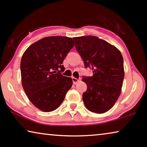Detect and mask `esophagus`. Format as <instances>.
<instances>
[{"label":"esophagus","instance_id":"esophagus-1","mask_svg":"<svg viewBox=\"0 0 147 147\" xmlns=\"http://www.w3.org/2000/svg\"><path fill=\"white\" fill-rule=\"evenodd\" d=\"M72 81H73L74 84H78V82H80V79H77V78L73 77L72 78Z\"/></svg>","mask_w":147,"mask_h":147}]
</instances>
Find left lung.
I'll return each mask as SVG.
<instances>
[{"instance_id":"1","label":"left lung","mask_w":147,"mask_h":147,"mask_svg":"<svg viewBox=\"0 0 147 147\" xmlns=\"http://www.w3.org/2000/svg\"><path fill=\"white\" fill-rule=\"evenodd\" d=\"M75 47L85 67L93 70L92 76H84L87 90L82 95L88 110L97 114L109 110L119 97L124 77L120 51L95 36L74 37Z\"/></svg>"}]
</instances>
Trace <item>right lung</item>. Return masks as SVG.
<instances>
[{
	"mask_svg": "<svg viewBox=\"0 0 147 147\" xmlns=\"http://www.w3.org/2000/svg\"><path fill=\"white\" fill-rule=\"evenodd\" d=\"M74 45L61 36L43 38L30 45L21 61L24 91L34 106L44 112L57 109L71 88L72 80L61 74L63 60Z\"/></svg>",
	"mask_w": 147,
	"mask_h": 147,
	"instance_id": "right-lung-1",
	"label": "right lung"
}]
</instances>
